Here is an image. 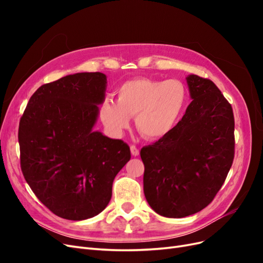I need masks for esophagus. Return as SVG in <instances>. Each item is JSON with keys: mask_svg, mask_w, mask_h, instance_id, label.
<instances>
[{"mask_svg": "<svg viewBox=\"0 0 263 263\" xmlns=\"http://www.w3.org/2000/svg\"><path fill=\"white\" fill-rule=\"evenodd\" d=\"M130 153L134 157H137V156H139V149L135 145H132L130 146Z\"/></svg>", "mask_w": 263, "mask_h": 263, "instance_id": "34e87169", "label": "esophagus"}]
</instances>
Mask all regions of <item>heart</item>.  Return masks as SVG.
Returning <instances> with one entry per match:
<instances>
[{
    "label": "heart",
    "instance_id": "obj_1",
    "mask_svg": "<svg viewBox=\"0 0 263 263\" xmlns=\"http://www.w3.org/2000/svg\"><path fill=\"white\" fill-rule=\"evenodd\" d=\"M116 102L106 99L100 117L107 129L121 135L135 117L137 130L148 139H161L177 128L187 106L189 92L180 80L137 78L126 81L115 92Z\"/></svg>",
    "mask_w": 263,
    "mask_h": 263
}]
</instances>
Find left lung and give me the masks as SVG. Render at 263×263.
I'll return each instance as SVG.
<instances>
[{"label":"left lung","mask_w":263,"mask_h":263,"mask_svg":"<svg viewBox=\"0 0 263 263\" xmlns=\"http://www.w3.org/2000/svg\"><path fill=\"white\" fill-rule=\"evenodd\" d=\"M192 102L168 136L142 147L144 192L150 208L181 218L216 196L235 156L233 107L210 79L186 78Z\"/></svg>","instance_id":"1"}]
</instances>
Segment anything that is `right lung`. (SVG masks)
Here are the masks:
<instances>
[{
  "label": "right lung",
  "mask_w": 263,
  "mask_h": 263,
  "mask_svg": "<svg viewBox=\"0 0 263 263\" xmlns=\"http://www.w3.org/2000/svg\"><path fill=\"white\" fill-rule=\"evenodd\" d=\"M106 76L82 72L42 85L18 127L21 169L31 191L54 215L91 218L112 197L129 146L92 128L105 97Z\"/></svg>",
  "instance_id": "add662e5"
}]
</instances>
